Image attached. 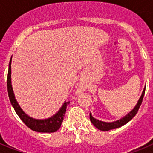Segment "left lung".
<instances>
[{
  "label": "left lung",
  "instance_id": "8db88e82",
  "mask_svg": "<svg viewBox=\"0 0 153 153\" xmlns=\"http://www.w3.org/2000/svg\"><path fill=\"white\" fill-rule=\"evenodd\" d=\"M145 90L146 88H144L143 93H142L141 97L139 99V100H138L137 103H136V105L135 106V107L133 108L128 114H126L125 117H123V118L120 119V120H117V121H113V122H103V121H101V120H97L96 118H94V117L92 116V113H90V121H91V123H93V125H94V126L97 127V129L102 131L111 130V129H117V128H119V127H121L122 126L125 125L127 123L129 122V121L136 116V113H137L138 110H139L140 106H141L142 102H143V97H144V94H145Z\"/></svg>",
  "mask_w": 153,
  "mask_h": 153
}]
</instances>
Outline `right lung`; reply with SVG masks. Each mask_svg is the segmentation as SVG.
<instances>
[{"instance_id":"add662e5","label":"right lung","mask_w":153,"mask_h":153,"mask_svg":"<svg viewBox=\"0 0 153 153\" xmlns=\"http://www.w3.org/2000/svg\"><path fill=\"white\" fill-rule=\"evenodd\" d=\"M11 59L10 58L9 62V67H8L7 73V92L8 97L10 99V103L13 107L18 117L21 118L23 122L25 123L27 126H28L32 130L39 132H54L60 129V126L63 123L64 115L67 111V107L70 104V102H64L62 105L61 108L58 110L57 113H55L50 118L44 119V120H37V119L32 118L29 117L27 114L23 111V109L20 106L15 99V96L13 93V87L11 85Z\"/></svg>"}]
</instances>
